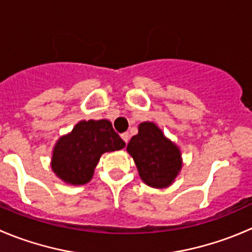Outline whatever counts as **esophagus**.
<instances>
[{
	"mask_svg": "<svg viewBox=\"0 0 252 252\" xmlns=\"http://www.w3.org/2000/svg\"><path fill=\"white\" fill-rule=\"evenodd\" d=\"M121 136H122V139H123V140H124V142H126H126L129 141V136H130V135H129V133H128V131H126V133L122 134Z\"/></svg>",
	"mask_w": 252,
	"mask_h": 252,
	"instance_id": "34e87169",
	"label": "esophagus"
}]
</instances>
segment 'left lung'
Segmentation results:
<instances>
[{"label":"left lung","mask_w":252,"mask_h":252,"mask_svg":"<svg viewBox=\"0 0 252 252\" xmlns=\"http://www.w3.org/2000/svg\"><path fill=\"white\" fill-rule=\"evenodd\" d=\"M126 151L134 158L141 179L150 187H168L182 168L179 149L150 122L139 126V133L130 139Z\"/></svg>","instance_id":"8db88e82"}]
</instances>
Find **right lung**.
I'll use <instances>...</instances> for the list:
<instances>
[{
  "instance_id": "right-lung-1",
  "label": "right lung",
  "mask_w": 252,
  "mask_h": 252,
  "mask_svg": "<svg viewBox=\"0 0 252 252\" xmlns=\"http://www.w3.org/2000/svg\"><path fill=\"white\" fill-rule=\"evenodd\" d=\"M126 142L114 131L107 119L81 121L72 133L56 144L52 155V169L57 177L73 185L90 182L101 155L116 151Z\"/></svg>"
}]
</instances>
